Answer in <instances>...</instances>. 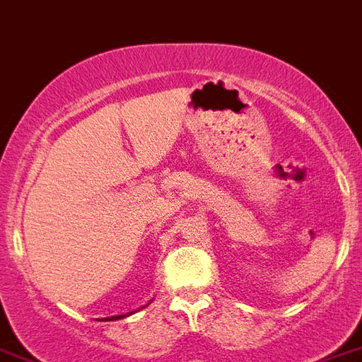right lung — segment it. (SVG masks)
<instances>
[{"instance_id": "obj_1", "label": "right lung", "mask_w": 362, "mask_h": 362, "mask_svg": "<svg viewBox=\"0 0 362 362\" xmlns=\"http://www.w3.org/2000/svg\"><path fill=\"white\" fill-rule=\"evenodd\" d=\"M148 303H151V302H148ZM148 303H147V305H148ZM132 313H134V311H132ZM132 313H127V315H117V317H110V320H119V318L129 317V315H132ZM105 320H106V318H105Z\"/></svg>"}]
</instances>
